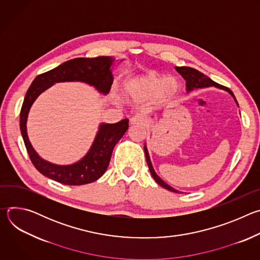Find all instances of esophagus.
<instances>
[{"label":"esophagus","mask_w":260,"mask_h":260,"mask_svg":"<svg viewBox=\"0 0 260 260\" xmlns=\"http://www.w3.org/2000/svg\"><path fill=\"white\" fill-rule=\"evenodd\" d=\"M129 122L133 125H135V124H137V125H146L148 123L147 119L144 116H142V115H135V116H133L129 119Z\"/></svg>","instance_id":"34e87169"}]
</instances>
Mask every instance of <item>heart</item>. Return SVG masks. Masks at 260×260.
Listing matches in <instances>:
<instances>
[{"mask_svg": "<svg viewBox=\"0 0 260 260\" xmlns=\"http://www.w3.org/2000/svg\"><path fill=\"white\" fill-rule=\"evenodd\" d=\"M179 90V83L175 78L148 74L128 82L125 86L126 95L136 101H145L158 96L161 100L174 98Z\"/></svg>", "mask_w": 260, "mask_h": 260, "instance_id": "heart-1", "label": "heart"}]
</instances>
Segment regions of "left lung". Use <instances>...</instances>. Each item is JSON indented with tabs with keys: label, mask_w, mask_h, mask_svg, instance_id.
<instances>
[{
	"label": "left lung",
	"mask_w": 260,
	"mask_h": 260,
	"mask_svg": "<svg viewBox=\"0 0 260 260\" xmlns=\"http://www.w3.org/2000/svg\"><path fill=\"white\" fill-rule=\"evenodd\" d=\"M176 71L180 74V75L183 77V79L185 80V82H186V91L189 93L193 90H197V89H201V88H206V87H216L218 89H222L224 90L226 92H229L235 100L237 106L239 107V104L236 100V96L235 94L233 93V91L224 86H222L218 83H216L215 81H213L211 78H209L208 76H206L205 74L201 73L200 71L193 69V68H190V67H175ZM144 150H145V156H146V160H147V165L148 167H149V171L153 177V179L155 180V182L157 184H159L161 187L170 190V191H173V192H176V193H182L181 191L173 188L172 186H170L169 184H167L154 171L153 169V166H152V162H151V159H150V156H149V152H148V149H147V145L145 143V146H144Z\"/></svg>",
	"instance_id": "left-lung-1"
}]
</instances>
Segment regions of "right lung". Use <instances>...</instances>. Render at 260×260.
I'll list each match as a JSON object with an SVG mask.
<instances>
[{
  "mask_svg": "<svg viewBox=\"0 0 260 260\" xmlns=\"http://www.w3.org/2000/svg\"><path fill=\"white\" fill-rule=\"evenodd\" d=\"M113 56L94 58H74L37 76L26 91L20 111V132L29 158L42 175L64 185H84L96 181L106 172L112 151L118 141L128 128V119L117 123L99 125L94 140L87 153L78 161L71 165H56L43 159L31 146L26 129L29 110L42 92L59 82H83L106 95L113 83Z\"/></svg>",
  "mask_w": 260,
  "mask_h": 260,
  "instance_id": "add662e5",
  "label": "right lung"
}]
</instances>
